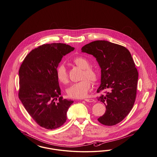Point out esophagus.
<instances>
[{"label":"esophagus","mask_w":157,"mask_h":157,"mask_svg":"<svg viewBox=\"0 0 157 157\" xmlns=\"http://www.w3.org/2000/svg\"><path fill=\"white\" fill-rule=\"evenodd\" d=\"M85 101H86V102H94V99H84Z\"/></svg>","instance_id":"34e87169"}]
</instances>
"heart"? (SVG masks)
<instances>
[{"label": "heart", "mask_w": 157, "mask_h": 157, "mask_svg": "<svg viewBox=\"0 0 157 157\" xmlns=\"http://www.w3.org/2000/svg\"><path fill=\"white\" fill-rule=\"evenodd\" d=\"M72 62L78 67L83 69L81 81L72 84L67 90L68 97L72 98L86 97L90 91L91 82H95L98 79V72L96 69L90 67V62L83 56H77L72 59ZM56 75L59 82L67 84L69 82L67 71L63 64L59 65L56 69ZM87 77L89 79L86 78Z\"/></svg>", "instance_id": "1"}]
</instances>
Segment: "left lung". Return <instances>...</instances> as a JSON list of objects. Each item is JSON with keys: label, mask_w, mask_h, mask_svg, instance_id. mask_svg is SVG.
Wrapping results in <instances>:
<instances>
[{"label": "left lung", "mask_w": 157, "mask_h": 157, "mask_svg": "<svg viewBox=\"0 0 157 157\" xmlns=\"http://www.w3.org/2000/svg\"><path fill=\"white\" fill-rule=\"evenodd\" d=\"M81 50L92 55L101 69L98 93L107 90L97 97L106 106L98 121L107 126L116 125L127 117L135 101L138 72L132 56L125 47L106 40L92 42Z\"/></svg>", "instance_id": "8db88e82"}]
</instances>
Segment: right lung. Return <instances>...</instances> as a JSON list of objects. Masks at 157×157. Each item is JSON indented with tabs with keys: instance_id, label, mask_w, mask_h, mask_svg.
<instances>
[{
	"instance_id": "add662e5",
	"label": "right lung",
	"mask_w": 157,
	"mask_h": 157,
	"mask_svg": "<svg viewBox=\"0 0 157 157\" xmlns=\"http://www.w3.org/2000/svg\"><path fill=\"white\" fill-rule=\"evenodd\" d=\"M74 49L60 43L39 46L25 57L19 69V98L30 117L45 129L62 126L74 102L60 97L56 69L62 57Z\"/></svg>"
}]
</instances>
